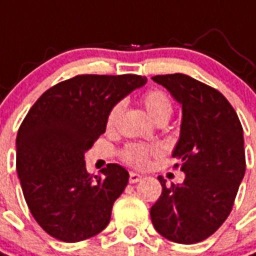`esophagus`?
I'll list each match as a JSON object with an SVG mask.
<instances>
[{
    "instance_id": "1",
    "label": "esophagus",
    "mask_w": 256,
    "mask_h": 256,
    "mask_svg": "<svg viewBox=\"0 0 256 256\" xmlns=\"http://www.w3.org/2000/svg\"><path fill=\"white\" fill-rule=\"evenodd\" d=\"M142 180V176L138 174V172H130V177H128V182L130 184H136L140 182Z\"/></svg>"
}]
</instances>
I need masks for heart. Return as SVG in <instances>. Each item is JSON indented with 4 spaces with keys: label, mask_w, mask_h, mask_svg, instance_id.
Instances as JSON below:
<instances>
[{
    "label": "heart",
    "mask_w": 256,
    "mask_h": 256,
    "mask_svg": "<svg viewBox=\"0 0 256 256\" xmlns=\"http://www.w3.org/2000/svg\"><path fill=\"white\" fill-rule=\"evenodd\" d=\"M142 104L145 110L150 114V116L158 122L162 119H168L172 114V102L166 93L162 90L152 89L148 90L142 96ZM123 110V102H116L112 106L111 111L106 118V128H114L116 126L118 119L120 116ZM159 145H142V144H130L122 150V159L128 164L138 168H145L150 163V158L152 155L160 154Z\"/></svg>",
    "instance_id": "heart-1"
}]
</instances>
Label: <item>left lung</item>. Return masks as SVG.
<instances>
[{
	"label": "left lung",
	"instance_id": "left-lung-1",
	"mask_svg": "<svg viewBox=\"0 0 256 256\" xmlns=\"http://www.w3.org/2000/svg\"><path fill=\"white\" fill-rule=\"evenodd\" d=\"M182 106L181 133L172 158L185 180L170 186L150 208L158 233L178 244L200 242L230 214L246 174L244 137L234 108L218 90L184 74L154 76ZM176 164L174 167H178Z\"/></svg>",
	"mask_w": 256,
	"mask_h": 256
}]
</instances>
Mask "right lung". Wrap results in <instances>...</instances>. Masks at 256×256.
<instances>
[{"instance_id": "obj_1", "label": "right lung", "mask_w": 256, "mask_h": 256, "mask_svg": "<svg viewBox=\"0 0 256 256\" xmlns=\"http://www.w3.org/2000/svg\"><path fill=\"white\" fill-rule=\"evenodd\" d=\"M145 84L133 74L76 75L30 108L16 137V170L30 212L48 234L76 242L110 224L128 172L111 163L92 176L84 155L106 133L112 106Z\"/></svg>"}]
</instances>
